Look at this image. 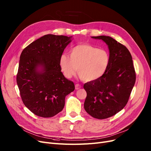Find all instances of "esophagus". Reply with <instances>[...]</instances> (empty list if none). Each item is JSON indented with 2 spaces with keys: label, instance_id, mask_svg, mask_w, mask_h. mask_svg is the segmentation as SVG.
<instances>
[{
  "label": "esophagus",
  "instance_id": "esophagus-1",
  "mask_svg": "<svg viewBox=\"0 0 151 151\" xmlns=\"http://www.w3.org/2000/svg\"><path fill=\"white\" fill-rule=\"evenodd\" d=\"M75 88H76V89L78 90V89H79L80 88H81V86L80 84H77L75 85Z\"/></svg>",
  "mask_w": 151,
  "mask_h": 151
}]
</instances>
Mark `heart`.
Listing matches in <instances>:
<instances>
[{
    "instance_id": "obj_1",
    "label": "heart",
    "mask_w": 151,
    "mask_h": 151,
    "mask_svg": "<svg viewBox=\"0 0 151 151\" xmlns=\"http://www.w3.org/2000/svg\"><path fill=\"white\" fill-rule=\"evenodd\" d=\"M110 63L106 50L98 49L89 44H81L72 48L69 57L62 55L59 59L61 70L67 78H70L77 69L80 78L85 82L96 81L106 73Z\"/></svg>"
}]
</instances>
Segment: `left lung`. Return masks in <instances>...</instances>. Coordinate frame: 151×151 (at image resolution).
Segmentation results:
<instances>
[{"label": "left lung", "mask_w": 151, "mask_h": 151, "mask_svg": "<svg viewBox=\"0 0 151 151\" xmlns=\"http://www.w3.org/2000/svg\"><path fill=\"white\" fill-rule=\"evenodd\" d=\"M108 47L110 63L101 78L84 84L87 93L84 107L93 118L105 119L125 106L136 79L133 60L125 46L107 36H92Z\"/></svg>", "instance_id": "left-lung-1"}]
</instances>
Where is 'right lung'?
<instances>
[{
	"label": "right lung",
	"mask_w": 151,
	"mask_h": 151,
	"mask_svg": "<svg viewBox=\"0 0 151 151\" xmlns=\"http://www.w3.org/2000/svg\"><path fill=\"white\" fill-rule=\"evenodd\" d=\"M71 38L44 35L21 54L17 84L22 102L36 115H56L64 107L66 96L75 89L74 83L65 78L59 65V59Z\"/></svg>",
	"instance_id": "obj_1"
}]
</instances>
